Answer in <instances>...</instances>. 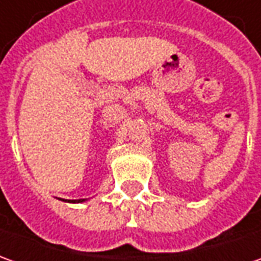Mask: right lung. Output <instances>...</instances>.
<instances>
[{
	"instance_id": "1",
	"label": "right lung",
	"mask_w": 261,
	"mask_h": 261,
	"mask_svg": "<svg viewBox=\"0 0 261 261\" xmlns=\"http://www.w3.org/2000/svg\"><path fill=\"white\" fill-rule=\"evenodd\" d=\"M82 201H84V199H82ZM82 201H81V199H79V201H77V202H82ZM70 202H76V201H70Z\"/></svg>"
}]
</instances>
